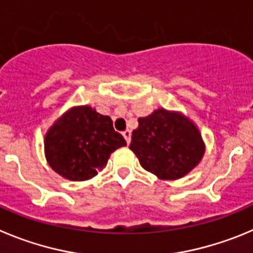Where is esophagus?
<instances>
[{
	"mask_svg": "<svg viewBox=\"0 0 253 253\" xmlns=\"http://www.w3.org/2000/svg\"><path fill=\"white\" fill-rule=\"evenodd\" d=\"M122 135H124L125 140H126L127 143L131 142V131H128V129H126V131L122 132Z\"/></svg>",
	"mask_w": 253,
	"mask_h": 253,
	"instance_id": "esophagus-1",
	"label": "esophagus"
}]
</instances>
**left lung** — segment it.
<instances>
[{"instance_id": "obj_1", "label": "left lung", "mask_w": 253, "mask_h": 253, "mask_svg": "<svg viewBox=\"0 0 253 253\" xmlns=\"http://www.w3.org/2000/svg\"><path fill=\"white\" fill-rule=\"evenodd\" d=\"M129 150L140 165L161 180H176L192 171L206 152L197 125L181 112L155 110L138 118Z\"/></svg>"}]
</instances>
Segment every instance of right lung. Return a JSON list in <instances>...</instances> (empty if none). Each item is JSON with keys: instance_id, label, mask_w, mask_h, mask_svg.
<instances>
[{"instance_id": "add662e5", "label": "right lung", "mask_w": 253, "mask_h": 253, "mask_svg": "<svg viewBox=\"0 0 253 253\" xmlns=\"http://www.w3.org/2000/svg\"><path fill=\"white\" fill-rule=\"evenodd\" d=\"M127 143L112 120L90 106L72 107L47 129L45 158L50 168L72 181L89 180L106 168L111 154Z\"/></svg>"}]
</instances>
